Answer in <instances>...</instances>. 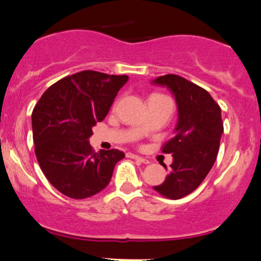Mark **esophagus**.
Instances as JSON below:
<instances>
[{
	"mask_svg": "<svg viewBox=\"0 0 261 261\" xmlns=\"http://www.w3.org/2000/svg\"><path fill=\"white\" fill-rule=\"evenodd\" d=\"M126 156H127V158H130V159L137 160V161H140V162H142V163H145V165H148V163H149V160L142 158V156H140V155L133 154V152H127Z\"/></svg>",
	"mask_w": 261,
	"mask_h": 261,
	"instance_id": "34e87169",
	"label": "esophagus"
}]
</instances>
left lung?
I'll return each mask as SVG.
<instances>
[{
	"instance_id": "left-lung-1",
	"label": "left lung",
	"mask_w": 261,
	"mask_h": 261,
	"mask_svg": "<svg viewBox=\"0 0 261 261\" xmlns=\"http://www.w3.org/2000/svg\"><path fill=\"white\" fill-rule=\"evenodd\" d=\"M151 83L171 90L178 107L174 135L162 148L173 155V162L165 181L154 190L180 199L203 182L216 161L223 134L221 107L205 89L181 76H159Z\"/></svg>"
}]
</instances>
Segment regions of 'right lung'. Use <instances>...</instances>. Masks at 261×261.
<instances>
[{
  "label": "right lung",
  "mask_w": 261,
  "mask_h": 261,
  "mask_svg": "<svg viewBox=\"0 0 261 261\" xmlns=\"http://www.w3.org/2000/svg\"><path fill=\"white\" fill-rule=\"evenodd\" d=\"M126 75L85 70L60 80L41 95L32 113L34 151L41 171L64 196L83 199L109 185L117 149L94 152L93 126L107 116Z\"/></svg>",
  "instance_id": "obj_1"
}]
</instances>
